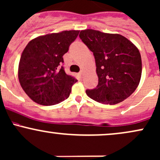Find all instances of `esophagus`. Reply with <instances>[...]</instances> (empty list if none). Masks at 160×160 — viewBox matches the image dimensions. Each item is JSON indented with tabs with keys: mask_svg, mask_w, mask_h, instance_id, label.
Returning a JSON list of instances; mask_svg holds the SVG:
<instances>
[{
	"mask_svg": "<svg viewBox=\"0 0 160 160\" xmlns=\"http://www.w3.org/2000/svg\"><path fill=\"white\" fill-rule=\"evenodd\" d=\"M83 74H84V71L82 70V71H80V76H83Z\"/></svg>",
	"mask_w": 160,
	"mask_h": 160,
	"instance_id": "34e87169",
	"label": "esophagus"
}]
</instances>
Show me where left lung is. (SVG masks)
I'll return each instance as SVG.
<instances>
[{
  "label": "left lung",
  "instance_id": "left-lung-1",
  "mask_svg": "<svg viewBox=\"0 0 160 160\" xmlns=\"http://www.w3.org/2000/svg\"><path fill=\"white\" fill-rule=\"evenodd\" d=\"M80 39L93 52L99 78L96 88L87 89L89 98L115 105L129 97L138 87L142 61L138 48L124 36L94 29L80 31Z\"/></svg>",
  "mask_w": 160,
  "mask_h": 160
}]
</instances>
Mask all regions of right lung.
I'll return each mask as SVG.
<instances>
[{
    "instance_id": "1",
    "label": "right lung",
    "mask_w": 160,
    "mask_h": 160,
    "mask_svg": "<svg viewBox=\"0 0 160 160\" xmlns=\"http://www.w3.org/2000/svg\"><path fill=\"white\" fill-rule=\"evenodd\" d=\"M80 31L65 30L32 39L21 55L18 78L24 92L35 102L53 106L69 97L77 79L68 75L63 55Z\"/></svg>"
}]
</instances>
